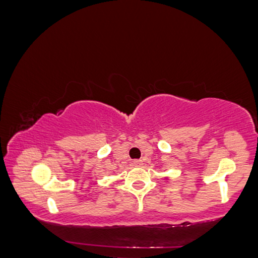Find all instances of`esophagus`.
Listing matches in <instances>:
<instances>
[{"label":"esophagus","instance_id":"obj_1","mask_svg":"<svg viewBox=\"0 0 258 258\" xmlns=\"http://www.w3.org/2000/svg\"><path fill=\"white\" fill-rule=\"evenodd\" d=\"M143 164V161L142 160H134L133 161V165L134 166H141Z\"/></svg>","mask_w":258,"mask_h":258}]
</instances>
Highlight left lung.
<instances>
[{
    "mask_svg": "<svg viewBox=\"0 0 258 258\" xmlns=\"http://www.w3.org/2000/svg\"><path fill=\"white\" fill-rule=\"evenodd\" d=\"M165 179H168V178H165Z\"/></svg>",
    "mask_w": 258,
    "mask_h": 258,
    "instance_id": "left-lung-1",
    "label": "left lung"
}]
</instances>
